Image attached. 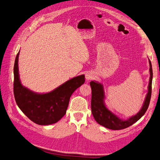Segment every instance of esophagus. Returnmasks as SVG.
<instances>
[{
	"mask_svg": "<svg viewBox=\"0 0 160 160\" xmlns=\"http://www.w3.org/2000/svg\"><path fill=\"white\" fill-rule=\"evenodd\" d=\"M93 77H94V76H93V74L92 73H91V72H88V73H87V74H86V78H87V80H91V79H92L93 78Z\"/></svg>",
	"mask_w": 160,
	"mask_h": 160,
	"instance_id": "esophagus-1",
	"label": "esophagus"
}]
</instances>
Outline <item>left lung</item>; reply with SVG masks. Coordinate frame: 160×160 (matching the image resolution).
Returning <instances> with one entry per match:
<instances>
[{"label":"left lung","mask_w":160,"mask_h":160,"mask_svg":"<svg viewBox=\"0 0 160 160\" xmlns=\"http://www.w3.org/2000/svg\"><path fill=\"white\" fill-rule=\"evenodd\" d=\"M149 62V82L148 92L140 111L136 115L131 116L127 120H122L106 107L105 104V92L103 84L97 81H91L90 85L92 90L91 110L92 116L98 124L111 130H122L132 125L145 113L149 107L151 96V84L153 79V71L151 63Z\"/></svg>","instance_id":"1"}]
</instances>
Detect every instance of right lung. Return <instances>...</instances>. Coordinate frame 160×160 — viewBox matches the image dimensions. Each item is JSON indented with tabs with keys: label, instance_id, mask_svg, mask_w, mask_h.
I'll list each match as a JSON object with an SVG mask.
<instances>
[{
	"label": "right lung",
	"instance_id": "obj_1",
	"mask_svg": "<svg viewBox=\"0 0 160 160\" xmlns=\"http://www.w3.org/2000/svg\"><path fill=\"white\" fill-rule=\"evenodd\" d=\"M19 55V51L16 56L13 69V92L17 105L36 124H55L66 113L72 93L84 83V75L73 78L49 92L36 93L23 87L21 83L18 69Z\"/></svg>",
	"mask_w": 160,
	"mask_h": 160
}]
</instances>
